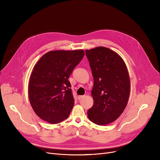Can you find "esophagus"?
Here are the masks:
<instances>
[{"mask_svg": "<svg viewBox=\"0 0 160 160\" xmlns=\"http://www.w3.org/2000/svg\"><path fill=\"white\" fill-rule=\"evenodd\" d=\"M84 97H85V96H83V95H82V96L80 95V96H78V100H80V99L83 98Z\"/></svg>", "mask_w": 160, "mask_h": 160, "instance_id": "obj_1", "label": "esophagus"}]
</instances>
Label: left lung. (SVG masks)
<instances>
[{"label": "left lung", "mask_w": 160, "mask_h": 160, "mask_svg": "<svg viewBox=\"0 0 160 160\" xmlns=\"http://www.w3.org/2000/svg\"><path fill=\"white\" fill-rule=\"evenodd\" d=\"M94 79L93 105L88 111L91 121L106 125L117 119L127 106L130 80L123 59L113 50L97 47L86 50Z\"/></svg>", "instance_id": "obj_1"}]
</instances>
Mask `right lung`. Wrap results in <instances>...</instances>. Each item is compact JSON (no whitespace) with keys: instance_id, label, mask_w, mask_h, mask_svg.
Listing matches in <instances>:
<instances>
[{"instance_id":"obj_1","label":"right lung","mask_w":160,"mask_h":160,"mask_svg":"<svg viewBox=\"0 0 160 160\" xmlns=\"http://www.w3.org/2000/svg\"><path fill=\"white\" fill-rule=\"evenodd\" d=\"M84 50H52L36 63L28 83V97L36 114L48 123L58 124L69 117L74 104L68 80Z\"/></svg>"}]
</instances>
